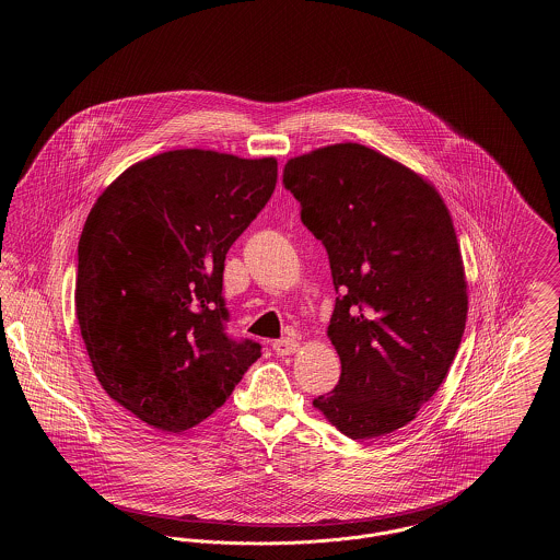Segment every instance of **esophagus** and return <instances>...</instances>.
Segmentation results:
<instances>
[{
	"mask_svg": "<svg viewBox=\"0 0 560 560\" xmlns=\"http://www.w3.org/2000/svg\"><path fill=\"white\" fill-rule=\"evenodd\" d=\"M298 348H300V342H298V340H293V338H283V340L272 342V350H275L277 354H281V357H285V354H293Z\"/></svg>",
	"mask_w": 560,
	"mask_h": 560,
	"instance_id": "esophagus-1",
	"label": "esophagus"
}]
</instances>
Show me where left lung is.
<instances>
[{"mask_svg":"<svg viewBox=\"0 0 560 560\" xmlns=\"http://www.w3.org/2000/svg\"><path fill=\"white\" fill-rule=\"evenodd\" d=\"M302 222L325 245L338 293L327 338L342 375L313 405L350 439L416 420L452 368L468 281L452 213L422 174L338 142L285 163Z\"/></svg>","mask_w":560,"mask_h":560,"instance_id":"left-lung-1","label":"left lung"}]
</instances>
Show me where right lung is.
Masks as SVG:
<instances>
[{"mask_svg":"<svg viewBox=\"0 0 560 560\" xmlns=\"http://www.w3.org/2000/svg\"><path fill=\"white\" fill-rule=\"evenodd\" d=\"M275 185V158L176 149L130 165L88 213L81 338L105 393L144 424H201L258 361L260 345L224 334L222 272Z\"/></svg>","mask_w":560,"mask_h":560,"instance_id":"right-lung-1","label":"right lung"}]
</instances>
